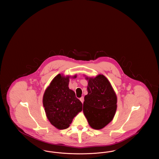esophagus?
<instances>
[{"label":"esophagus","instance_id":"34e87169","mask_svg":"<svg viewBox=\"0 0 159 159\" xmlns=\"http://www.w3.org/2000/svg\"><path fill=\"white\" fill-rule=\"evenodd\" d=\"M80 101L83 103V101H84V97H82L80 98Z\"/></svg>","mask_w":159,"mask_h":159}]
</instances>
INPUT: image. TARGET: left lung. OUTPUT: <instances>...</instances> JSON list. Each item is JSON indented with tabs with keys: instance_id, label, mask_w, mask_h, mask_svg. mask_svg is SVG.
Masks as SVG:
<instances>
[{
	"instance_id": "obj_1",
	"label": "left lung",
	"mask_w": 159,
	"mask_h": 159,
	"mask_svg": "<svg viewBox=\"0 0 159 159\" xmlns=\"http://www.w3.org/2000/svg\"><path fill=\"white\" fill-rule=\"evenodd\" d=\"M88 80V95L84 97L83 111L89 125L101 129L113 119L117 108V97L108 79L99 75Z\"/></svg>"
}]
</instances>
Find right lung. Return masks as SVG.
Here are the masks:
<instances>
[{
    "instance_id": "add662e5",
    "label": "right lung",
    "mask_w": 159,
    "mask_h": 159,
    "mask_svg": "<svg viewBox=\"0 0 159 159\" xmlns=\"http://www.w3.org/2000/svg\"><path fill=\"white\" fill-rule=\"evenodd\" d=\"M69 78L60 74L55 77L43 98L46 116L58 129L68 128L73 118L82 110V103L76 98L75 92L68 88Z\"/></svg>"
}]
</instances>
